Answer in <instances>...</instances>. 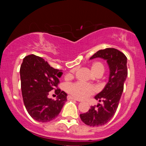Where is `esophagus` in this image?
Wrapping results in <instances>:
<instances>
[{"mask_svg":"<svg viewBox=\"0 0 146 146\" xmlns=\"http://www.w3.org/2000/svg\"><path fill=\"white\" fill-rule=\"evenodd\" d=\"M68 100H76V101H79L78 100V99H76V98H73V97H71V96H70V95H68Z\"/></svg>","mask_w":146,"mask_h":146,"instance_id":"1","label":"esophagus"}]
</instances>
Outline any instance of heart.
Here are the masks:
<instances>
[{
	"instance_id": "obj_1",
	"label": "heart",
	"mask_w": 146,
	"mask_h": 146,
	"mask_svg": "<svg viewBox=\"0 0 146 146\" xmlns=\"http://www.w3.org/2000/svg\"><path fill=\"white\" fill-rule=\"evenodd\" d=\"M92 73L96 76H102L104 72V67L100 62H95L90 67ZM72 72H74L73 70ZM66 90L69 94L77 99H84L95 92V90L90 85H85L81 82H75L68 84L66 86Z\"/></svg>"
}]
</instances>
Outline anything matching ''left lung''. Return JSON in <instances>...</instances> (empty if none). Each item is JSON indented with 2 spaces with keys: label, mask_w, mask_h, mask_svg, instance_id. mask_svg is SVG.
Masks as SVG:
<instances>
[{
  "label": "left lung",
  "mask_w": 146,
  "mask_h": 146,
  "mask_svg": "<svg viewBox=\"0 0 146 146\" xmlns=\"http://www.w3.org/2000/svg\"><path fill=\"white\" fill-rule=\"evenodd\" d=\"M101 58L107 61L110 68L109 80L104 89L95 96L103 104L91 106L89 111L80 114L82 122L90 126H101L110 121L118 107L123 90V84L128 76L127 58L119 50L107 48L97 51L90 59Z\"/></svg>",
  "instance_id": "left-lung-1"
}]
</instances>
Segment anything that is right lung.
<instances>
[{
    "label": "right lung",
    "mask_w": 146,
    "mask_h": 146,
    "mask_svg": "<svg viewBox=\"0 0 146 146\" xmlns=\"http://www.w3.org/2000/svg\"><path fill=\"white\" fill-rule=\"evenodd\" d=\"M20 74L23 101L29 115L39 122L56 118L67 101V94L58 88L55 90L56 100L48 95L57 87L62 72L51 67L44 58L31 54L23 58Z\"/></svg>",
    "instance_id": "right-lung-1"
}]
</instances>
